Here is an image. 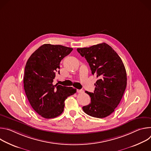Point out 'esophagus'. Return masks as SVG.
<instances>
[{"instance_id": "esophagus-1", "label": "esophagus", "mask_w": 151, "mask_h": 151, "mask_svg": "<svg viewBox=\"0 0 151 151\" xmlns=\"http://www.w3.org/2000/svg\"><path fill=\"white\" fill-rule=\"evenodd\" d=\"M77 93H83V90H77Z\"/></svg>"}]
</instances>
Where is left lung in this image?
<instances>
[{
	"label": "left lung",
	"instance_id": "left-lung-1",
	"mask_svg": "<svg viewBox=\"0 0 151 151\" xmlns=\"http://www.w3.org/2000/svg\"><path fill=\"white\" fill-rule=\"evenodd\" d=\"M88 63L91 73L99 79L94 93L86 91L91 103L82 107L87 115L103 118L114 112L123 96L127 86V73L124 63L113 48L106 43L88 48H77Z\"/></svg>",
	"mask_w": 151,
	"mask_h": 151
}]
</instances>
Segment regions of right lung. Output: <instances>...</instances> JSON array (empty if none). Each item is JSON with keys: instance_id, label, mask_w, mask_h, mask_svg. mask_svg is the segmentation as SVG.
Wrapping results in <instances>:
<instances>
[{"instance_id": "right-lung-1", "label": "right lung", "mask_w": 151, "mask_h": 151, "mask_svg": "<svg viewBox=\"0 0 151 151\" xmlns=\"http://www.w3.org/2000/svg\"><path fill=\"white\" fill-rule=\"evenodd\" d=\"M73 48L60 45L44 44L28 59L24 70V88L33 109L42 117L54 118L64 111V101L74 94L72 87L53 84L60 63Z\"/></svg>"}]
</instances>
